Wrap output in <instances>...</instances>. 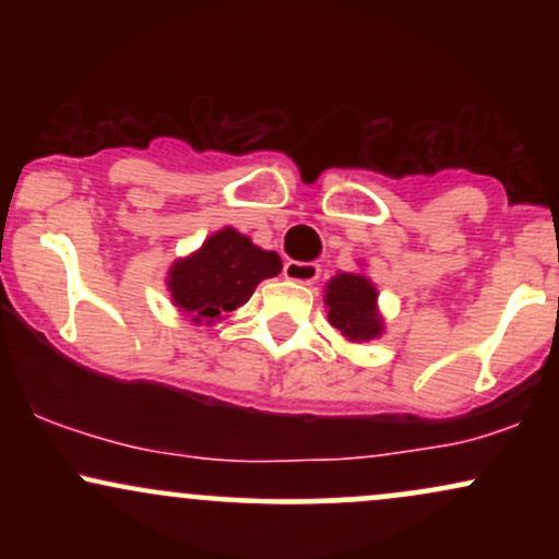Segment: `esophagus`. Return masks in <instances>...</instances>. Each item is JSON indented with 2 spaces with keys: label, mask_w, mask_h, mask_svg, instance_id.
Segmentation results:
<instances>
[{
  "label": "esophagus",
  "mask_w": 559,
  "mask_h": 559,
  "mask_svg": "<svg viewBox=\"0 0 559 559\" xmlns=\"http://www.w3.org/2000/svg\"><path fill=\"white\" fill-rule=\"evenodd\" d=\"M284 275L288 281H294V284H316L320 278V267L316 262H299V260H288L284 262Z\"/></svg>",
  "instance_id": "esophagus-1"
}]
</instances>
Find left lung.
Segmentation results:
<instances>
[{"label": "left lung", "mask_w": 559, "mask_h": 559, "mask_svg": "<svg viewBox=\"0 0 559 559\" xmlns=\"http://www.w3.org/2000/svg\"><path fill=\"white\" fill-rule=\"evenodd\" d=\"M325 312L329 323L346 342L365 344L381 338L386 331L378 310V288L365 273H336L325 284Z\"/></svg>", "instance_id": "obj_1"}]
</instances>
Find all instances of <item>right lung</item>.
Wrapping results in <instances>:
<instances>
[{
	"label": "right lung",
	"instance_id": "right-lung-1",
	"mask_svg": "<svg viewBox=\"0 0 559 559\" xmlns=\"http://www.w3.org/2000/svg\"><path fill=\"white\" fill-rule=\"evenodd\" d=\"M281 273V258L236 228H221L199 249L170 265L165 286L183 318L215 325L247 305L258 284Z\"/></svg>",
	"mask_w": 559,
	"mask_h": 559
}]
</instances>
